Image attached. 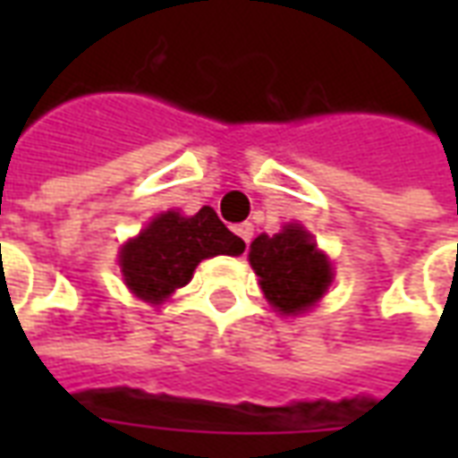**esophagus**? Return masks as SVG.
Segmentation results:
<instances>
[{"label": "esophagus", "mask_w": 458, "mask_h": 458, "mask_svg": "<svg viewBox=\"0 0 458 458\" xmlns=\"http://www.w3.org/2000/svg\"><path fill=\"white\" fill-rule=\"evenodd\" d=\"M252 223H240V225H235V235H238L242 242H250L252 240Z\"/></svg>", "instance_id": "esophagus-1"}]
</instances>
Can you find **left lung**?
<instances>
[{"mask_svg":"<svg viewBox=\"0 0 458 458\" xmlns=\"http://www.w3.org/2000/svg\"><path fill=\"white\" fill-rule=\"evenodd\" d=\"M250 265L265 297L282 314H301L324 297L331 265L301 225H284L277 235H259L250 245Z\"/></svg>","mask_w":458,"mask_h":458,"instance_id":"left-lung-1","label":"left lung"}]
</instances>
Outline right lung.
Returning a JSON list of instances; mask_svg holds the SVG:
<instances>
[{
  "label": "right lung",
  "instance_id": "obj_1",
  "mask_svg": "<svg viewBox=\"0 0 458 458\" xmlns=\"http://www.w3.org/2000/svg\"><path fill=\"white\" fill-rule=\"evenodd\" d=\"M242 250L245 242L233 235L208 206L191 218L169 210L122 248L120 267L127 287L137 297L159 304L189 284L200 259L240 255Z\"/></svg>",
  "mask_w": 458,
  "mask_h": 458
}]
</instances>
